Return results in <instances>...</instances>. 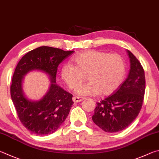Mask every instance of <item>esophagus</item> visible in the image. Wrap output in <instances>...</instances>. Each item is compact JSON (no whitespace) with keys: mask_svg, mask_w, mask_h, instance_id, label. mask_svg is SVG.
I'll use <instances>...</instances> for the list:
<instances>
[{"mask_svg":"<svg viewBox=\"0 0 159 159\" xmlns=\"http://www.w3.org/2000/svg\"><path fill=\"white\" fill-rule=\"evenodd\" d=\"M84 99V98H83V97H77V96H74L73 98H72V101H73L75 102H81Z\"/></svg>","mask_w":159,"mask_h":159,"instance_id":"1","label":"esophagus"}]
</instances>
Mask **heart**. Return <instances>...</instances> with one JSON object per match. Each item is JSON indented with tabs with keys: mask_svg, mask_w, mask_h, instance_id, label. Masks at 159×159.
Masks as SVG:
<instances>
[{
	"mask_svg": "<svg viewBox=\"0 0 159 159\" xmlns=\"http://www.w3.org/2000/svg\"><path fill=\"white\" fill-rule=\"evenodd\" d=\"M75 66L64 64L61 77L71 90H75L86 80L89 82L77 90L80 95H110L123 82L126 65L118 54L87 50L73 58Z\"/></svg>",
	"mask_w": 159,
	"mask_h": 159,
	"instance_id": "1",
	"label": "heart"
}]
</instances>
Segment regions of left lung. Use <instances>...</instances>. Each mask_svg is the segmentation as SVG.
<instances>
[{
    "label": "left lung",
    "instance_id": "8db88e82",
    "mask_svg": "<svg viewBox=\"0 0 159 159\" xmlns=\"http://www.w3.org/2000/svg\"><path fill=\"white\" fill-rule=\"evenodd\" d=\"M130 68L125 81L110 96L97 102L93 121L107 133L127 128L135 120L143 106L145 91V76L141 63L127 50Z\"/></svg>",
    "mask_w": 159,
    "mask_h": 159
}]
</instances>
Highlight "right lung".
Instances as JSON below:
<instances>
[{"instance_id":"obj_1","label":"right lung","mask_w":159,"mask_h":159,"mask_svg":"<svg viewBox=\"0 0 159 159\" xmlns=\"http://www.w3.org/2000/svg\"><path fill=\"white\" fill-rule=\"evenodd\" d=\"M73 53L54 47H40L25 54L16 67L10 86L11 98L21 124L34 134H52L68 115L74 103L72 95L56 84V76L58 65ZM35 69L48 74L51 84L46 95L34 102L25 96L22 81L24 75Z\"/></svg>"}]
</instances>
